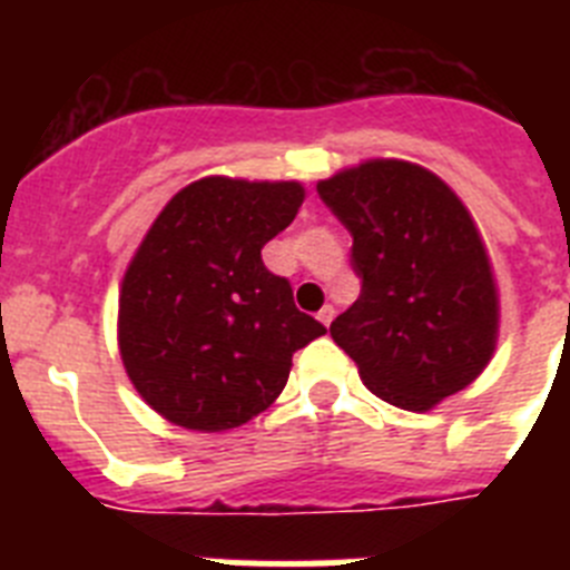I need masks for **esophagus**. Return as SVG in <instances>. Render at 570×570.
Here are the masks:
<instances>
[{"mask_svg":"<svg viewBox=\"0 0 570 570\" xmlns=\"http://www.w3.org/2000/svg\"><path fill=\"white\" fill-rule=\"evenodd\" d=\"M334 314H336V311H334V305H325V308H322L320 314H316V316H320V322H322V325H331V320H334Z\"/></svg>","mask_w":570,"mask_h":570,"instance_id":"obj_1","label":"esophagus"}]
</instances>
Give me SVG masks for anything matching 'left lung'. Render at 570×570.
<instances>
[{"instance_id":"1","label":"left lung","mask_w":570,"mask_h":570,"mask_svg":"<svg viewBox=\"0 0 570 570\" xmlns=\"http://www.w3.org/2000/svg\"><path fill=\"white\" fill-rule=\"evenodd\" d=\"M354 236L360 299L331 336L376 396L428 411L480 376L497 342V285L471 214L431 170L376 159L316 185Z\"/></svg>"}]
</instances>
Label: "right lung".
I'll return each instance as SVG.
<instances>
[{
	"label": "right lung",
	"instance_id": "right-lung-1",
	"mask_svg": "<svg viewBox=\"0 0 570 570\" xmlns=\"http://www.w3.org/2000/svg\"><path fill=\"white\" fill-rule=\"evenodd\" d=\"M302 199L299 183L208 176L150 225L119 294V351L136 391L174 425L228 431L262 414L291 356L325 334L262 262Z\"/></svg>",
	"mask_w": 570,
	"mask_h": 570
}]
</instances>
